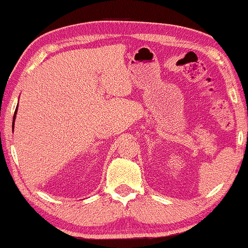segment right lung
<instances>
[{
    "mask_svg": "<svg viewBox=\"0 0 248 248\" xmlns=\"http://www.w3.org/2000/svg\"><path fill=\"white\" fill-rule=\"evenodd\" d=\"M17 109H18V107L16 108V111H15V115H14V125H15V120H16V115H17Z\"/></svg>",
    "mask_w": 248,
    "mask_h": 248,
    "instance_id": "add662e5",
    "label": "right lung"
}]
</instances>
